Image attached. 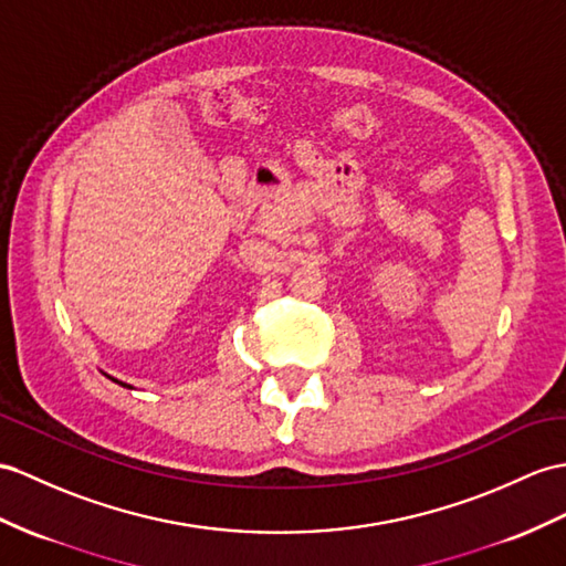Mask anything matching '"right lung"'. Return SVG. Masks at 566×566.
Returning a JSON list of instances; mask_svg holds the SVG:
<instances>
[{
  "label": "right lung",
  "mask_w": 566,
  "mask_h": 566,
  "mask_svg": "<svg viewBox=\"0 0 566 566\" xmlns=\"http://www.w3.org/2000/svg\"><path fill=\"white\" fill-rule=\"evenodd\" d=\"M117 384H122V381H117ZM122 387H127V384H122ZM132 389V387H129Z\"/></svg>",
  "instance_id": "add662e5"
}]
</instances>
